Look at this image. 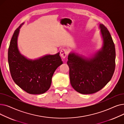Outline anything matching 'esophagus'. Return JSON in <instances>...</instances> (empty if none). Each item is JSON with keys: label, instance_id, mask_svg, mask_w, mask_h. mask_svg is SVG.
Listing matches in <instances>:
<instances>
[{"label": "esophagus", "instance_id": "34e87169", "mask_svg": "<svg viewBox=\"0 0 124 124\" xmlns=\"http://www.w3.org/2000/svg\"><path fill=\"white\" fill-rule=\"evenodd\" d=\"M68 53V50L67 49H62L60 51V55L63 58H65Z\"/></svg>", "mask_w": 124, "mask_h": 124}]
</instances>
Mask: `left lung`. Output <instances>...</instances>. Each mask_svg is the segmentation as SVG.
Returning a JSON list of instances; mask_svg holds the SVG:
<instances>
[{"label":"left lung","mask_w":124,"mask_h":124,"mask_svg":"<svg viewBox=\"0 0 124 124\" xmlns=\"http://www.w3.org/2000/svg\"><path fill=\"white\" fill-rule=\"evenodd\" d=\"M100 28L103 46L93 57L88 59L74 53L68 57L70 83L76 92L82 94L99 92L110 80L115 71V44L105 26L100 24Z\"/></svg>","instance_id":"left-lung-1"}]
</instances>
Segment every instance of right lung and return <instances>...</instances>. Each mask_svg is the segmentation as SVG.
Returning <instances> with one entry per match:
<instances>
[{
	"label": "right lung",
	"instance_id": "obj_1",
	"mask_svg": "<svg viewBox=\"0 0 124 124\" xmlns=\"http://www.w3.org/2000/svg\"><path fill=\"white\" fill-rule=\"evenodd\" d=\"M22 23L15 31L8 51V62L12 79L28 93L42 94L50 87L52 77L56 69L63 64L58 53L47 55L36 60L22 55L17 47V38Z\"/></svg>",
	"mask_w": 124,
	"mask_h": 124
}]
</instances>
